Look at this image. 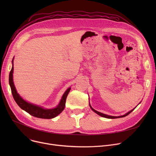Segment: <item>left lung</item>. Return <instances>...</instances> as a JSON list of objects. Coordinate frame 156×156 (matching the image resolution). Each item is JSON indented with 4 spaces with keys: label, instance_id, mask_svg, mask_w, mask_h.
Listing matches in <instances>:
<instances>
[{
    "label": "left lung",
    "instance_id": "1",
    "mask_svg": "<svg viewBox=\"0 0 156 156\" xmlns=\"http://www.w3.org/2000/svg\"><path fill=\"white\" fill-rule=\"evenodd\" d=\"M89 105H90V108L92 109V110L94 111V112H95L96 114H97L98 115H99V116H102V117H103V118H108V119H116V118H123V117H125V116H126L127 115H128V114H129V113H131L136 108H135L134 109H133L132 110H131V111H129V112H128L127 113H126L125 114H124V115H122V116H109V115H107V114H103V113H102V112H99V111H97L96 110H95L94 109H93L92 108V106L90 105V104H89Z\"/></svg>",
    "mask_w": 156,
    "mask_h": 156
}]
</instances>
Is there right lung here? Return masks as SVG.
I'll return each instance as SVG.
<instances>
[{
	"label": "right lung",
	"instance_id": "right-lung-1",
	"mask_svg": "<svg viewBox=\"0 0 156 156\" xmlns=\"http://www.w3.org/2000/svg\"><path fill=\"white\" fill-rule=\"evenodd\" d=\"M13 60L12 59V67L9 73V82L11 89V92L13 96V98L16 102L21 108V109L25 111L28 113H29L30 115L38 118H42V119H52L57 116H58L60 113L64 110L65 108V104H66V100L67 96L70 91L71 88H68L66 91L64 92L63 94L61 100L57 106L56 108L54 109H45L42 107H40L39 105H35L31 104L30 102H27L24 101L22 97L18 94L17 92L13 82V70H14V64H13Z\"/></svg>",
	"mask_w": 156,
	"mask_h": 156
}]
</instances>
